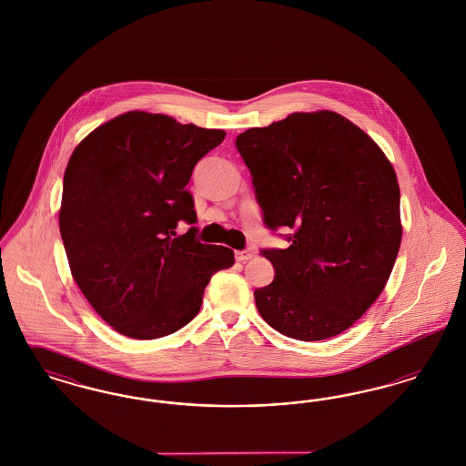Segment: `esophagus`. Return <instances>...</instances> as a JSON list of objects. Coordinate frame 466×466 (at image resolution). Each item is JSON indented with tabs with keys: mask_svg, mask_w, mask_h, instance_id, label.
Instances as JSON below:
<instances>
[{
	"mask_svg": "<svg viewBox=\"0 0 466 466\" xmlns=\"http://www.w3.org/2000/svg\"><path fill=\"white\" fill-rule=\"evenodd\" d=\"M251 257H253V253H249V251H236V260H238V262H248V260H249V258H251Z\"/></svg>",
	"mask_w": 466,
	"mask_h": 466,
	"instance_id": "34e87169",
	"label": "esophagus"
}]
</instances>
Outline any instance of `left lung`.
<instances>
[{
	"label": "left lung",
	"mask_w": 466,
	"mask_h": 466,
	"mask_svg": "<svg viewBox=\"0 0 466 466\" xmlns=\"http://www.w3.org/2000/svg\"><path fill=\"white\" fill-rule=\"evenodd\" d=\"M267 228L274 279L255 289L267 323L297 340L348 330L391 274L401 241L400 188L372 137L333 111L293 113L236 137Z\"/></svg>",
	"instance_id": "left-lung-1"
}]
</instances>
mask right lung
Returning a JSON list of instances; mask_svg holds the SVG:
<instances>
[{
    "mask_svg": "<svg viewBox=\"0 0 466 466\" xmlns=\"http://www.w3.org/2000/svg\"><path fill=\"white\" fill-rule=\"evenodd\" d=\"M225 137L167 115L129 111L97 127L67 162L59 213L71 274L116 332L158 339L192 321L211 276L234 251L202 244L187 190L196 164Z\"/></svg>",
    "mask_w": 466,
    "mask_h": 466,
    "instance_id": "obj_1",
    "label": "right lung"
}]
</instances>
